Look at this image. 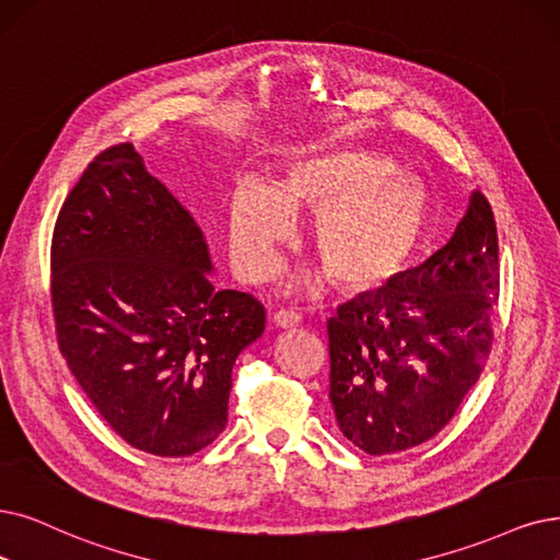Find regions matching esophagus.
<instances>
[{"label": "esophagus", "instance_id": "esophagus-1", "mask_svg": "<svg viewBox=\"0 0 560 560\" xmlns=\"http://www.w3.org/2000/svg\"><path fill=\"white\" fill-rule=\"evenodd\" d=\"M273 326L276 328H296L299 326V322H301V317L296 315V312L294 310H280V312H276V315H273Z\"/></svg>", "mask_w": 560, "mask_h": 560}]
</instances>
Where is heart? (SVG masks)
Here are the masks:
<instances>
[{
  "mask_svg": "<svg viewBox=\"0 0 560 560\" xmlns=\"http://www.w3.org/2000/svg\"><path fill=\"white\" fill-rule=\"evenodd\" d=\"M393 176L384 155L340 149L292 161L278 188L238 178L228 202L234 271L245 282L266 280L294 234V215H317L312 248L328 280L349 294L378 292L407 266L428 228L422 192Z\"/></svg>",
  "mask_w": 560,
  "mask_h": 560,
  "instance_id": "1",
  "label": "heart"
}]
</instances>
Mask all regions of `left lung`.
<instances>
[{"label":"left lung","mask_w":560,"mask_h":560,"mask_svg":"<svg viewBox=\"0 0 560 560\" xmlns=\"http://www.w3.org/2000/svg\"><path fill=\"white\" fill-rule=\"evenodd\" d=\"M499 280L494 211L476 190L445 248L388 292L338 307L328 397L355 448L401 453L451 422L494 345Z\"/></svg>","instance_id":"1"}]
</instances>
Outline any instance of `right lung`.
Instances as JSON below:
<instances>
[{"mask_svg":"<svg viewBox=\"0 0 560 560\" xmlns=\"http://www.w3.org/2000/svg\"><path fill=\"white\" fill-rule=\"evenodd\" d=\"M50 268L59 351L109 428L159 457L213 443L266 312L215 292L202 230L130 142L94 155L63 199Z\"/></svg>","mask_w":560,"mask_h":560,"instance_id":"add662e5","label":"right lung"}]
</instances>
